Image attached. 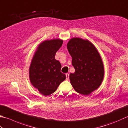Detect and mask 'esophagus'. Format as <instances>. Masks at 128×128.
Returning a JSON list of instances; mask_svg holds the SVG:
<instances>
[{"label": "esophagus", "instance_id": "34e87169", "mask_svg": "<svg viewBox=\"0 0 128 128\" xmlns=\"http://www.w3.org/2000/svg\"><path fill=\"white\" fill-rule=\"evenodd\" d=\"M66 79L67 80H68L69 79V74H68V73H66Z\"/></svg>", "mask_w": 128, "mask_h": 128}]
</instances>
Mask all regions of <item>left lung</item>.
<instances>
[{
    "mask_svg": "<svg viewBox=\"0 0 128 128\" xmlns=\"http://www.w3.org/2000/svg\"><path fill=\"white\" fill-rule=\"evenodd\" d=\"M72 57L74 73L70 74V83L79 94L88 96L100 86L104 78V66L99 53L90 42L74 38L67 44Z\"/></svg>",
    "mask_w": 128,
    "mask_h": 128,
    "instance_id": "8db88e82",
    "label": "left lung"
}]
</instances>
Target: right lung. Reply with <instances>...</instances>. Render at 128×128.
<instances>
[{"mask_svg": "<svg viewBox=\"0 0 128 128\" xmlns=\"http://www.w3.org/2000/svg\"><path fill=\"white\" fill-rule=\"evenodd\" d=\"M62 42L58 39L42 42L32 59L29 68L30 80L44 96H49L54 92L60 84L66 79V75L60 72V62L55 59Z\"/></svg>", "mask_w": 128, "mask_h": 128, "instance_id": "right-lung-1", "label": "right lung"}]
</instances>
